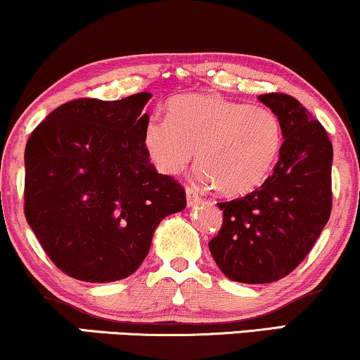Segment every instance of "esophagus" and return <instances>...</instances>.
Here are the masks:
<instances>
[{
    "mask_svg": "<svg viewBox=\"0 0 360 360\" xmlns=\"http://www.w3.org/2000/svg\"><path fill=\"white\" fill-rule=\"evenodd\" d=\"M186 201H188V206H194V205H198L199 201H201V198H199L196 189L186 188Z\"/></svg>",
    "mask_w": 360,
    "mask_h": 360,
    "instance_id": "34e87169",
    "label": "esophagus"
}]
</instances>
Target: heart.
<instances>
[{"label":"heart","mask_w":360,"mask_h":360,"mask_svg":"<svg viewBox=\"0 0 360 360\" xmlns=\"http://www.w3.org/2000/svg\"><path fill=\"white\" fill-rule=\"evenodd\" d=\"M166 120L149 119L142 144L159 172L177 176L196 149L202 179L226 198L257 191L278 162L283 125L268 107L210 94L177 95L166 103Z\"/></svg>","instance_id":"heart-1"}]
</instances>
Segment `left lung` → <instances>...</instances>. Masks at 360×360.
Masks as SVG:
<instances>
[{
    "mask_svg": "<svg viewBox=\"0 0 360 360\" xmlns=\"http://www.w3.org/2000/svg\"><path fill=\"white\" fill-rule=\"evenodd\" d=\"M283 125L271 176L248 196L218 202L223 224L210 251L229 280L271 283L304 262L332 211L333 149L326 129L297 98L265 94Z\"/></svg>",
    "mask_w": 360,
    "mask_h": 360,
    "instance_id": "obj_1",
    "label": "left lung"
}]
</instances>
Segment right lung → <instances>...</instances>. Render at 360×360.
<instances>
[{
    "instance_id": "add662e5",
    "label": "right lung",
    "mask_w": 360,
    "mask_h": 360,
    "mask_svg": "<svg viewBox=\"0 0 360 360\" xmlns=\"http://www.w3.org/2000/svg\"><path fill=\"white\" fill-rule=\"evenodd\" d=\"M150 97L70 101L28 139L25 216L72 278H127L149 253L158 224L186 207L183 186L155 171L142 144Z\"/></svg>"
}]
</instances>
